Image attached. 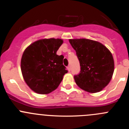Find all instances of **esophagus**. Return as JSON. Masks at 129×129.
Returning a JSON list of instances; mask_svg holds the SVG:
<instances>
[{"label": "esophagus", "mask_w": 129, "mask_h": 129, "mask_svg": "<svg viewBox=\"0 0 129 129\" xmlns=\"http://www.w3.org/2000/svg\"><path fill=\"white\" fill-rule=\"evenodd\" d=\"M67 68H68V70L69 71H71V66H68Z\"/></svg>", "instance_id": "esophagus-1"}]
</instances>
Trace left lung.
Wrapping results in <instances>:
<instances>
[{
    "label": "left lung",
    "instance_id": "1",
    "mask_svg": "<svg viewBox=\"0 0 129 129\" xmlns=\"http://www.w3.org/2000/svg\"><path fill=\"white\" fill-rule=\"evenodd\" d=\"M76 50L81 73L74 76L77 86L90 93L100 92L109 84L114 70L112 53L102 43L87 39L69 40Z\"/></svg>",
    "mask_w": 129,
    "mask_h": 129
}]
</instances>
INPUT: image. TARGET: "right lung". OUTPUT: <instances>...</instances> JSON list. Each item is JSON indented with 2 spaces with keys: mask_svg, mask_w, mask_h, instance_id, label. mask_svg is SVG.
<instances>
[{
  "mask_svg": "<svg viewBox=\"0 0 129 129\" xmlns=\"http://www.w3.org/2000/svg\"><path fill=\"white\" fill-rule=\"evenodd\" d=\"M63 43L61 39H42L30 44L21 59V70L29 87L39 94H48L58 88L68 71L63 55L56 52Z\"/></svg>",
  "mask_w": 129,
  "mask_h": 129,
  "instance_id": "right-lung-1",
  "label": "right lung"
}]
</instances>
